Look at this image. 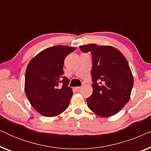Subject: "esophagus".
Segmentation results:
<instances>
[{
	"instance_id": "34e87169",
	"label": "esophagus",
	"mask_w": 151,
	"mask_h": 151,
	"mask_svg": "<svg viewBox=\"0 0 151 151\" xmlns=\"http://www.w3.org/2000/svg\"><path fill=\"white\" fill-rule=\"evenodd\" d=\"M75 89H76V91L79 92L82 89V86H78V87H76V88H75Z\"/></svg>"
}]
</instances>
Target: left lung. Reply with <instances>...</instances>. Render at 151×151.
Returning <instances> with one entry per match:
<instances>
[{
	"label": "left lung",
	"instance_id": "1",
	"mask_svg": "<svg viewBox=\"0 0 151 151\" xmlns=\"http://www.w3.org/2000/svg\"><path fill=\"white\" fill-rule=\"evenodd\" d=\"M83 52H91L93 93L86 99L88 106L98 116L117 114L131 98L133 76L129 63L114 47L88 44L80 46Z\"/></svg>",
	"mask_w": 151,
	"mask_h": 151
}]
</instances>
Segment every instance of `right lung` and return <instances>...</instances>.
Masks as SVG:
<instances>
[{
	"label": "right lung",
	"instance_id": "1",
	"mask_svg": "<svg viewBox=\"0 0 151 151\" xmlns=\"http://www.w3.org/2000/svg\"><path fill=\"white\" fill-rule=\"evenodd\" d=\"M75 49L65 45L49 47L28 64L24 91L33 108L43 116H58L69 106L73 91L64 76L63 65L65 58Z\"/></svg>",
	"mask_w": 151,
	"mask_h": 151
}]
</instances>
